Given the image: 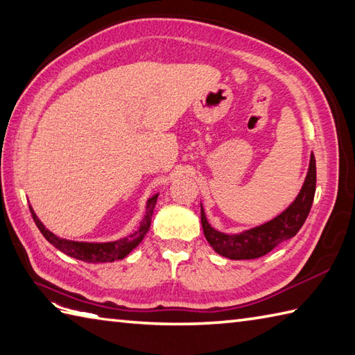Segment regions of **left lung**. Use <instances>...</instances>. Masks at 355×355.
<instances>
[{
  "label": "left lung",
  "mask_w": 355,
  "mask_h": 355,
  "mask_svg": "<svg viewBox=\"0 0 355 355\" xmlns=\"http://www.w3.org/2000/svg\"><path fill=\"white\" fill-rule=\"evenodd\" d=\"M315 193V157L311 153L309 167L300 191L291 204L276 218L257 225L243 230L242 233L227 234L214 230L200 204V220L208 243L218 254L231 260H248L268 254L279 243L294 237L305 223Z\"/></svg>",
  "instance_id": "left-lung-1"
}]
</instances>
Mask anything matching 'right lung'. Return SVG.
Segmentation results:
<instances>
[{
	"instance_id": "right-lung-1",
	"label": "right lung",
	"mask_w": 355,
	"mask_h": 355,
	"mask_svg": "<svg viewBox=\"0 0 355 355\" xmlns=\"http://www.w3.org/2000/svg\"><path fill=\"white\" fill-rule=\"evenodd\" d=\"M159 193L153 194L147 199L146 204V214H144V219L141 220L139 227L132 234L127 237L118 239V241L112 242H76V241H69V239H62L60 236L53 234L52 231L44 227L33 208L31 205V213L32 218L36 223V227L40 228L41 234L44 236L47 241L53 245L55 248L62 251L64 254L70 257H75L78 260H84V262L89 263H104V262H114V260H121L127 257L130 252H132L137 245L142 242V239L146 237L148 233L150 225H151V216H153V209L156 205Z\"/></svg>"
}]
</instances>
